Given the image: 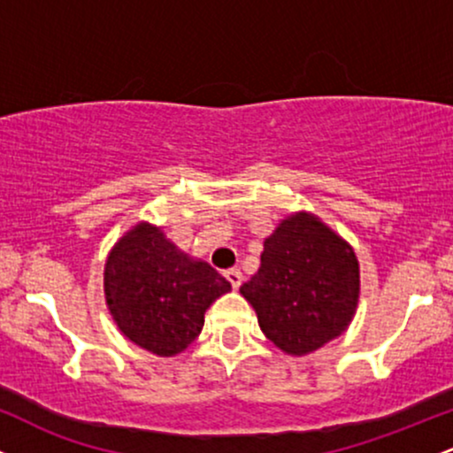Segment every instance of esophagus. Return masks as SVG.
Segmentation results:
<instances>
[{"label": "esophagus", "instance_id": "34e87169", "mask_svg": "<svg viewBox=\"0 0 453 453\" xmlns=\"http://www.w3.org/2000/svg\"><path fill=\"white\" fill-rule=\"evenodd\" d=\"M226 279L230 280V285L234 289H238V288H241V283H242V273L238 268H232V270H227V273H226Z\"/></svg>", "mask_w": 453, "mask_h": 453}]
</instances>
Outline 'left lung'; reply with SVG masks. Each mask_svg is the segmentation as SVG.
<instances>
[{
    "label": "left lung",
    "mask_w": 453,
    "mask_h": 453,
    "mask_svg": "<svg viewBox=\"0 0 453 453\" xmlns=\"http://www.w3.org/2000/svg\"><path fill=\"white\" fill-rule=\"evenodd\" d=\"M241 294L274 347L306 356L341 336L360 300V262L313 212H294L264 241L262 264Z\"/></svg>",
    "instance_id": "8db88e82"
}]
</instances>
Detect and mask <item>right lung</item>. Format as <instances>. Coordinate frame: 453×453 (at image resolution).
<instances>
[{
    "instance_id": "add662e5",
    "label": "right lung",
    "mask_w": 453,
    "mask_h": 453,
    "mask_svg": "<svg viewBox=\"0 0 453 453\" xmlns=\"http://www.w3.org/2000/svg\"><path fill=\"white\" fill-rule=\"evenodd\" d=\"M230 289V280L180 251L149 221L123 234L104 266L114 324L127 341L159 357L185 351L202 332L206 309Z\"/></svg>"
}]
</instances>
